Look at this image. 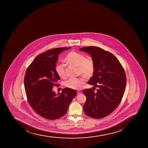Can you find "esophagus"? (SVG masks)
I'll use <instances>...</instances> for the list:
<instances>
[{
	"label": "esophagus",
	"mask_w": 148,
	"mask_h": 148,
	"mask_svg": "<svg viewBox=\"0 0 148 148\" xmlns=\"http://www.w3.org/2000/svg\"><path fill=\"white\" fill-rule=\"evenodd\" d=\"M82 94V92H81V91H77V94H78V95H80V94Z\"/></svg>",
	"instance_id": "obj_1"
}]
</instances>
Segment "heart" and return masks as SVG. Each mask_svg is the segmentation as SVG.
<instances>
[{"label": "heart", "instance_id": "obj_1", "mask_svg": "<svg viewBox=\"0 0 148 148\" xmlns=\"http://www.w3.org/2000/svg\"><path fill=\"white\" fill-rule=\"evenodd\" d=\"M66 63L78 67V74L86 79L92 76L95 71V64L91 56L85 57L84 54L76 51H71L66 56L64 59ZM56 72L61 78L66 76V69L62 64H57L56 67ZM84 78H70L64 82V85L71 89L79 90L85 84Z\"/></svg>", "mask_w": 148, "mask_h": 148}]
</instances>
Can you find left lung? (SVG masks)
I'll return each instance as SVG.
<instances>
[{
    "label": "left lung",
    "instance_id": "left-lung-1",
    "mask_svg": "<svg viewBox=\"0 0 148 148\" xmlns=\"http://www.w3.org/2000/svg\"><path fill=\"white\" fill-rule=\"evenodd\" d=\"M79 50L89 53L94 60L95 71L88 84L98 88L96 92L84 90L87 98L84 112L92 118H102L112 112L123 98L126 84L125 71L113 54L100 48L89 46Z\"/></svg>",
    "mask_w": 148,
    "mask_h": 148
}]
</instances>
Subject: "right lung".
<instances>
[{
    "instance_id": "add662e5",
    "label": "right lung",
    "mask_w": 148,
    "mask_h": 148,
    "mask_svg": "<svg viewBox=\"0 0 148 148\" xmlns=\"http://www.w3.org/2000/svg\"><path fill=\"white\" fill-rule=\"evenodd\" d=\"M70 48L53 49L38 55L25 72L24 85L28 103L36 112L49 120L64 115L77 94L69 88L63 89L61 94L53 91L60 79L56 71L59 54Z\"/></svg>"
}]
</instances>
